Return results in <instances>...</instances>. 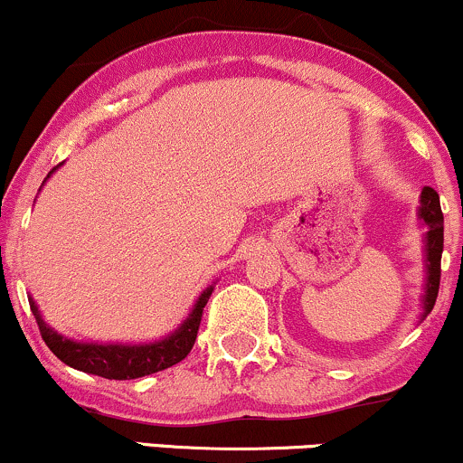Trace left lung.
I'll return each mask as SVG.
<instances>
[{
    "instance_id": "left-lung-1",
    "label": "left lung",
    "mask_w": 463,
    "mask_h": 463,
    "mask_svg": "<svg viewBox=\"0 0 463 463\" xmlns=\"http://www.w3.org/2000/svg\"><path fill=\"white\" fill-rule=\"evenodd\" d=\"M421 206L420 217L426 223V297H424V317L435 306V298L439 292V277H441V250H444V213L439 206V195L430 186L421 189Z\"/></svg>"
}]
</instances>
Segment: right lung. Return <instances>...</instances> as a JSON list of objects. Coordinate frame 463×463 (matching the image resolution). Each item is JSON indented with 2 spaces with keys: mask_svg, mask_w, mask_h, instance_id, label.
Segmentation results:
<instances>
[{
  "mask_svg": "<svg viewBox=\"0 0 463 463\" xmlns=\"http://www.w3.org/2000/svg\"><path fill=\"white\" fill-rule=\"evenodd\" d=\"M52 171H50V174H52ZM211 292L213 288H206V292L197 298L189 318L182 323V327L177 329L175 334L160 340V343L151 345H99L68 340L43 323L39 307L34 306L33 298H28V301L34 318H37L42 338L50 347V352L57 355L59 360H63L70 367L79 369V372L100 375V378L131 380L162 372V369L166 367H174V364H177L180 360H184L186 355H189L193 345H195L197 329H200L202 323V312H204V306L208 297H211Z\"/></svg>",
  "mask_w": 463,
  "mask_h": 463,
  "instance_id": "right-lung-1",
  "label": "right lung"
}]
</instances>
